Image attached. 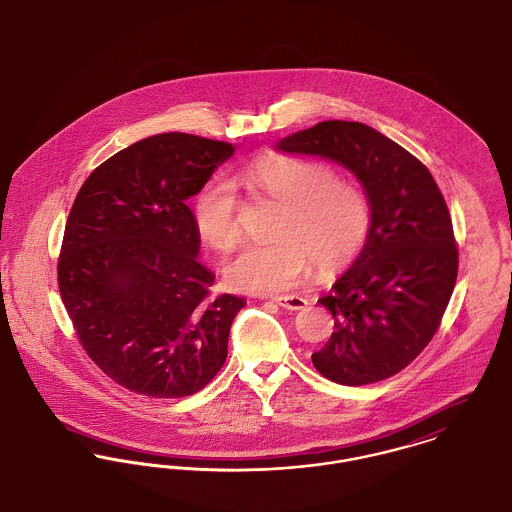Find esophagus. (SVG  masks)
<instances>
[{"label": "esophagus", "instance_id": "1", "mask_svg": "<svg viewBox=\"0 0 512 512\" xmlns=\"http://www.w3.org/2000/svg\"><path fill=\"white\" fill-rule=\"evenodd\" d=\"M278 306H282L284 310H302L308 306V300L302 298V296H296V294H288V296H275L273 298Z\"/></svg>", "mask_w": 512, "mask_h": 512}]
</instances>
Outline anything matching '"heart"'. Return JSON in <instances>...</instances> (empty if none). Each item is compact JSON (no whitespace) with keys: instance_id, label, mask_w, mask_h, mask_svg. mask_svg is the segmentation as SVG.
<instances>
[{"instance_id":"obj_1","label":"heart","mask_w":512,"mask_h":512,"mask_svg":"<svg viewBox=\"0 0 512 512\" xmlns=\"http://www.w3.org/2000/svg\"><path fill=\"white\" fill-rule=\"evenodd\" d=\"M232 185L273 198L280 206L271 243H251L226 265L237 290L273 294L294 288L314 259L319 269H337L362 249L370 230V200L360 183L335 177L314 159L269 158L237 169ZM224 179H210L193 202L198 236L228 253L241 237L239 200Z\"/></svg>"}]
</instances>
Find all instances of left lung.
<instances>
[{
	"mask_svg": "<svg viewBox=\"0 0 512 512\" xmlns=\"http://www.w3.org/2000/svg\"><path fill=\"white\" fill-rule=\"evenodd\" d=\"M276 148L345 165L368 195L366 243L319 298L335 329L312 362L343 386L386 380L431 343L456 284L458 247L444 197L419 159L362 122H317Z\"/></svg>",
	"mask_w": 512,
	"mask_h": 512,
	"instance_id": "left-lung-1",
	"label": "left lung"
}]
</instances>
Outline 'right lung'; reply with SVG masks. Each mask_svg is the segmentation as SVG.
<instances>
[{"instance_id":"1","label":"right lung","mask_w":512,"mask_h":512,"mask_svg":"<svg viewBox=\"0 0 512 512\" xmlns=\"http://www.w3.org/2000/svg\"><path fill=\"white\" fill-rule=\"evenodd\" d=\"M234 152L220 140L156 134L103 161L74 200L60 296L85 353L134 394H197L226 362L245 300L212 294L187 198Z\"/></svg>"}]
</instances>
